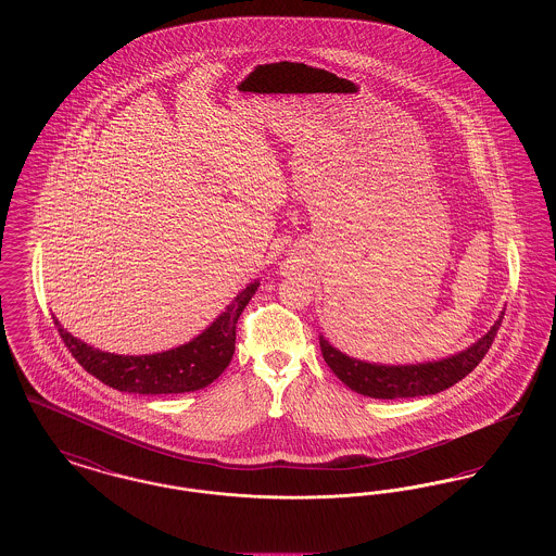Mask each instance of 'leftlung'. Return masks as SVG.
<instances>
[{
	"label": "left lung",
	"instance_id": "1",
	"mask_svg": "<svg viewBox=\"0 0 556 556\" xmlns=\"http://www.w3.org/2000/svg\"><path fill=\"white\" fill-rule=\"evenodd\" d=\"M501 323L503 317L494 323V327L479 342L467 348L465 352L438 363H425V365H406V367L370 365V363L345 356L323 338H320V352L325 363L356 394L381 397V400L429 396L458 383L463 377H467L471 370L476 369L494 342L501 329Z\"/></svg>",
	"mask_w": 556,
	"mask_h": 556
}]
</instances>
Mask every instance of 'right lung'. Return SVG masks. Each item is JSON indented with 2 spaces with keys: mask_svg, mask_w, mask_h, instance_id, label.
Here are the masks:
<instances>
[{
  "mask_svg": "<svg viewBox=\"0 0 556 556\" xmlns=\"http://www.w3.org/2000/svg\"><path fill=\"white\" fill-rule=\"evenodd\" d=\"M256 290L258 283H250L236 302L189 344L150 356H121L96 350L64 331L58 318H53V323L80 367L110 388L129 394H184L206 388L227 369L236 352L239 315Z\"/></svg>",
  "mask_w": 556,
  "mask_h": 556,
  "instance_id": "add662e5",
  "label": "right lung"
}]
</instances>
